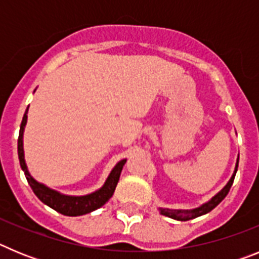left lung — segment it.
I'll return each mask as SVG.
<instances>
[{
	"instance_id": "1",
	"label": "left lung",
	"mask_w": 259,
	"mask_h": 259,
	"mask_svg": "<svg viewBox=\"0 0 259 259\" xmlns=\"http://www.w3.org/2000/svg\"><path fill=\"white\" fill-rule=\"evenodd\" d=\"M237 166H239V158H237L236 166H235V171H233L232 176H231V179L228 180L227 184H226V187H224L221 192H218V193L215 194L211 200L205 202L203 205H201L200 207H196V209H191V210H172V209H162V207H159L161 214L166 215V217H168V218L176 219V221H189V219L197 218V217H201V215L207 214L209 211H211L215 206H218L219 203L224 200V197L227 196L228 192H230L231 187H232L233 179H235V175H236L237 172Z\"/></svg>"
}]
</instances>
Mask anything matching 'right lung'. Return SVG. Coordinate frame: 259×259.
<instances>
[{"label": "right lung", "mask_w": 259, "mask_h": 259, "mask_svg": "<svg viewBox=\"0 0 259 259\" xmlns=\"http://www.w3.org/2000/svg\"><path fill=\"white\" fill-rule=\"evenodd\" d=\"M27 113H28V107H27L24 116L22 119V124H20L19 137H18V157H19L20 167L24 171V175L27 178V182L31 185L32 191L38 197L41 202H44L49 207L54 209L56 211L61 212L67 217H77V215L88 214L91 211L100 209L104 206L105 203L111 198L114 194L115 187L119 182V176L122 172V168L124 166L127 159H122L114 166L111 172L107 176L106 182L102 185L98 191L89 193L87 196H66L59 192L50 189L47 185L41 184V183L36 182L29 174L28 168H27L26 161H24V150H23V132H24V127L27 123Z\"/></svg>", "instance_id": "add662e5"}]
</instances>
